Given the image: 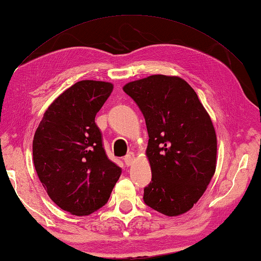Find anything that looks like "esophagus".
<instances>
[{
    "label": "esophagus",
    "instance_id": "esophagus-1",
    "mask_svg": "<svg viewBox=\"0 0 261 261\" xmlns=\"http://www.w3.org/2000/svg\"><path fill=\"white\" fill-rule=\"evenodd\" d=\"M135 154L134 152H129V154H127L123 160H124V163H125V165H127V166H130L131 164H132V162L135 161Z\"/></svg>",
    "mask_w": 261,
    "mask_h": 261
}]
</instances>
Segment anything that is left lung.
Listing matches in <instances>:
<instances>
[{
    "instance_id": "1",
    "label": "left lung",
    "mask_w": 261,
    "mask_h": 261,
    "mask_svg": "<svg viewBox=\"0 0 261 261\" xmlns=\"http://www.w3.org/2000/svg\"><path fill=\"white\" fill-rule=\"evenodd\" d=\"M145 116L151 182L144 201L166 216L190 211L216 170L215 129L196 91L178 76L155 74L123 87Z\"/></svg>"
}]
</instances>
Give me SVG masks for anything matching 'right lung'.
Wrapping results in <instances>:
<instances>
[{"label": "right lung", "instance_id": "right-lung-1", "mask_svg": "<svg viewBox=\"0 0 261 261\" xmlns=\"http://www.w3.org/2000/svg\"><path fill=\"white\" fill-rule=\"evenodd\" d=\"M113 85L81 80L61 94L35 132L34 165L49 198L72 215L86 216L109 201L122 173L107 157L95 117Z\"/></svg>", "mask_w": 261, "mask_h": 261}]
</instances>
